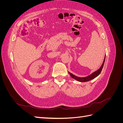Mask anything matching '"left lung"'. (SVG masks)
<instances>
[{
	"mask_svg": "<svg viewBox=\"0 0 123 123\" xmlns=\"http://www.w3.org/2000/svg\"><path fill=\"white\" fill-rule=\"evenodd\" d=\"M105 57H106V55H105V58H104V59L103 64L102 65V66L100 67V68L99 69H98L97 71H95L94 72L92 73L91 74H90V75H88L86 77H79V76H77L75 75H74V74H73L71 73H70L69 71H68V73L70 74V75L71 76L73 79L75 80H77L78 81H80V82H86V81L91 80L93 79H95V77L98 76L100 74V72H101L102 70V69L103 68L104 62H105Z\"/></svg>",
	"mask_w": 123,
	"mask_h": 123,
	"instance_id": "left-lung-1",
	"label": "left lung"
}]
</instances>
